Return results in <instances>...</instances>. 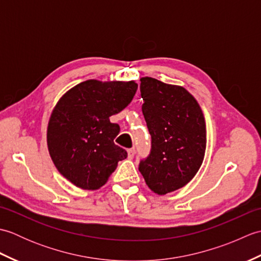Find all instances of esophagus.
<instances>
[{"label": "esophagus", "mask_w": 261, "mask_h": 261, "mask_svg": "<svg viewBox=\"0 0 261 261\" xmlns=\"http://www.w3.org/2000/svg\"><path fill=\"white\" fill-rule=\"evenodd\" d=\"M135 153H136L135 148L127 149V158H129V159H132V158H134V157H135Z\"/></svg>", "instance_id": "esophagus-1"}]
</instances>
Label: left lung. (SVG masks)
Wrapping results in <instances>:
<instances>
[{"label": "left lung", "mask_w": 261, "mask_h": 261, "mask_svg": "<svg viewBox=\"0 0 261 261\" xmlns=\"http://www.w3.org/2000/svg\"><path fill=\"white\" fill-rule=\"evenodd\" d=\"M140 82L151 151L140 162L139 171L153 193L165 195L188 184L202 166L206 125L201 107L186 88L152 77Z\"/></svg>", "instance_id": "1"}]
</instances>
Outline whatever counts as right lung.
I'll return each instance as SVG.
<instances>
[{
    "label": "right lung",
    "mask_w": 261,
    "mask_h": 261,
    "mask_svg": "<svg viewBox=\"0 0 261 261\" xmlns=\"http://www.w3.org/2000/svg\"><path fill=\"white\" fill-rule=\"evenodd\" d=\"M135 81L88 80L59 98L47 127L54 165L71 184L96 191L107 184L127 153L114 143L120 126L110 116L125 109L136 95Z\"/></svg>",
    "instance_id": "add662e5"
}]
</instances>
